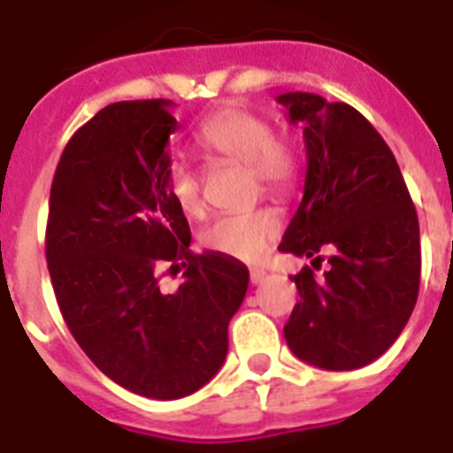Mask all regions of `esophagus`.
Instances as JSON below:
<instances>
[{"label": "esophagus", "mask_w": 453, "mask_h": 453, "mask_svg": "<svg viewBox=\"0 0 453 453\" xmlns=\"http://www.w3.org/2000/svg\"><path fill=\"white\" fill-rule=\"evenodd\" d=\"M265 270H251L250 272V281L254 283V286H258V283L265 281Z\"/></svg>", "instance_id": "34e87169"}]
</instances>
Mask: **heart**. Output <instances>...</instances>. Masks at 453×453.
<instances>
[{
	"label": "heart",
	"mask_w": 453,
	"mask_h": 453,
	"mask_svg": "<svg viewBox=\"0 0 453 453\" xmlns=\"http://www.w3.org/2000/svg\"><path fill=\"white\" fill-rule=\"evenodd\" d=\"M197 145L213 163L247 167L254 190L270 197H288L299 181L302 161L290 138L274 134L263 115L247 108H219L197 131ZM167 195L188 218H202L206 211L199 172L186 161H172L165 170ZM281 219L270 208L250 213L224 215L211 222L199 235L203 250L235 261H261L279 238Z\"/></svg>",
	"instance_id": "obj_1"
}]
</instances>
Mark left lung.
Instances as JSON below:
<instances>
[{
    "label": "left lung",
    "instance_id": "8db88e82",
    "mask_svg": "<svg viewBox=\"0 0 453 453\" xmlns=\"http://www.w3.org/2000/svg\"><path fill=\"white\" fill-rule=\"evenodd\" d=\"M303 124L306 181L279 250L330 270L297 276L299 302L283 326L292 354L322 370H358L399 338L419 292V224L390 147L356 108L313 92H286Z\"/></svg>",
    "mask_w": 453,
    "mask_h": 453
}]
</instances>
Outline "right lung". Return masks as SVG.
<instances>
[{
  "label": "right lung",
  "mask_w": 453,
  "mask_h": 453,
  "mask_svg": "<svg viewBox=\"0 0 453 453\" xmlns=\"http://www.w3.org/2000/svg\"><path fill=\"white\" fill-rule=\"evenodd\" d=\"M170 99L115 102L63 150L50 195L45 256L67 329L118 386L181 399L206 386L229 349L250 270L192 254L186 215L167 195ZM187 267L174 293L160 267Z\"/></svg>",
  "instance_id": "1"
}]
</instances>
